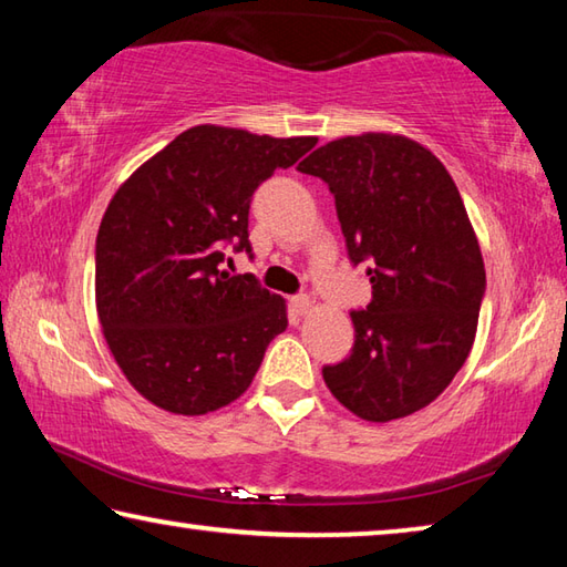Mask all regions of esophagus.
Masks as SVG:
<instances>
[{"label":"esophagus","instance_id":"34e87169","mask_svg":"<svg viewBox=\"0 0 567 567\" xmlns=\"http://www.w3.org/2000/svg\"><path fill=\"white\" fill-rule=\"evenodd\" d=\"M292 310L297 312V315H307L312 310V300L307 295H295L292 297Z\"/></svg>","mask_w":567,"mask_h":567}]
</instances>
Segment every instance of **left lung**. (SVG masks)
<instances>
[{"mask_svg": "<svg viewBox=\"0 0 567 567\" xmlns=\"http://www.w3.org/2000/svg\"><path fill=\"white\" fill-rule=\"evenodd\" d=\"M297 169L330 187L354 267L372 285L352 310L354 344L322 378L362 420L412 415L467 360L485 265L463 197L433 152L400 134L328 142Z\"/></svg>", "mask_w": 567, "mask_h": 567, "instance_id": "left-lung-1", "label": "left lung"}]
</instances>
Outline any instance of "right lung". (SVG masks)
Instances as JSON below:
<instances>
[{
    "mask_svg": "<svg viewBox=\"0 0 567 567\" xmlns=\"http://www.w3.org/2000/svg\"><path fill=\"white\" fill-rule=\"evenodd\" d=\"M318 140L199 124L124 182L94 247L97 315L132 388L177 415H205L249 388L285 300L255 275L223 270L247 252L255 189Z\"/></svg>",
    "mask_w": 567,
    "mask_h": 567,
    "instance_id": "right-lung-1",
    "label": "right lung"
}]
</instances>
